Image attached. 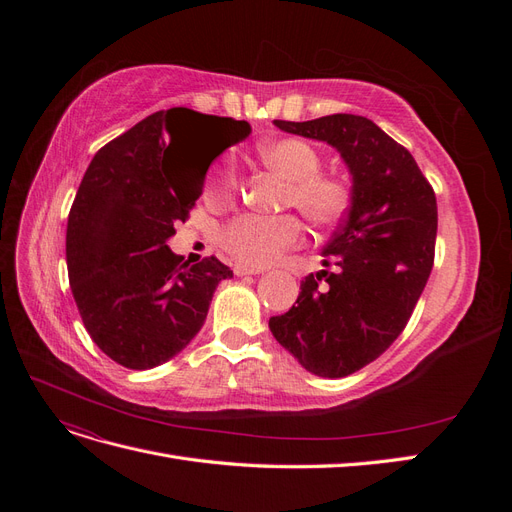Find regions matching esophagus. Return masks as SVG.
<instances>
[{
	"instance_id": "obj_1",
	"label": "esophagus",
	"mask_w": 512,
	"mask_h": 512,
	"mask_svg": "<svg viewBox=\"0 0 512 512\" xmlns=\"http://www.w3.org/2000/svg\"><path fill=\"white\" fill-rule=\"evenodd\" d=\"M232 271H235V275H239V277H243V275H258V273H262L260 269L245 267V265H235V267H232Z\"/></svg>"
}]
</instances>
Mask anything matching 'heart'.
Here are the masks:
<instances>
[{
  "mask_svg": "<svg viewBox=\"0 0 512 512\" xmlns=\"http://www.w3.org/2000/svg\"><path fill=\"white\" fill-rule=\"evenodd\" d=\"M258 158L288 181L284 203L299 209L318 228H329L344 218L352 203V185L346 177L322 170V153L297 136L273 138L258 145ZM239 190V170L232 158L213 168L207 196L215 203L230 200ZM301 241V224L294 215L262 218L241 215L222 226L218 243L245 267H267L284 250Z\"/></svg>",
  "mask_w": 512,
  "mask_h": 512,
  "instance_id": "b5f03b06",
  "label": "heart"
}]
</instances>
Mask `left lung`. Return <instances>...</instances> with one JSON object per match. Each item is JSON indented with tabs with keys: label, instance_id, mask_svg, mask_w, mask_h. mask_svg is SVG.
<instances>
[{
	"label": "left lung",
	"instance_id": "obj_1",
	"mask_svg": "<svg viewBox=\"0 0 512 512\" xmlns=\"http://www.w3.org/2000/svg\"><path fill=\"white\" fill-rule=\"evenodd\" d=\"M273 123L329 143L352 175L348 215L322 250L333 271L307 275L297 305L269 320L273 337L307 371L344 378L406 329L433 267L436 194L412 153L367 117Z\"/></svg>",
	"mask_w": 512,
	"mask_h": 512
}]
</instances>
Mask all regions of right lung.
Here are the masks:
<instances>
[{
  "mask_svg": "<svg viewBox=\"0 0 512 512\" xmlns=\"http://www.w3.org/2000/svg\"><path fill=\"white\" fill-rule=\"evenodd\" d=\"M200 122L221 138L214 156L190 169L178 138ZM250 132L247 121L168 108L104 145L85 170L68 215V277L87 333L115 363L162 365L205 324L232 271L215 256L181 265L166 241L203 194L209 164Z\"/></svg>",
  "mask_w": 512,
  "mask_h": 512,
  "instance_id": "right-lung-1",
  "label": "right lung"
}]
</instances>
